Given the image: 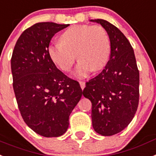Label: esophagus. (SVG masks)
Segmentation results:
<instances>
[{"label": "esophagus", "instance_id": "obj_1", "mask_svg": "<svg viewBox=\"0 0 156 156\" xmlns=\"http://www.w3.org/2000/svg\"><path fill=\"white\" fill-rule=\"evenodd\" d=\"M79 84H80V86H81V88H82V90H83V89L85 88V86H86V82H79Z\"/></svg>", "mask_w": 156, "mask_h": 156}]
</instances>
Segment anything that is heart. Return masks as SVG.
Returning <instances> with one entry per match:
<instances>
[{"label":"heart","mask_w":156,"mask_h":156,"mask_svg":"<svg viewBox=\"0 0 156 156\" xmlns=\"http://www.w3.org/2000/svg\"><path fill=\"white\" fill-rule=\"evenodd\" d=\"M61 42L48 47L50 58L63 71H70L79 58L73 75L83 78L93 70H101L108 62L111 53L110 40L101 26L79 24L69 27L60 36Z\"/></svg>","instance_id":"1"}]
</instances>
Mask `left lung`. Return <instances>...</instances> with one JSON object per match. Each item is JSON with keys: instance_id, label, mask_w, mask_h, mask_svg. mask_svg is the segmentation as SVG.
<instances>
[{"instance_id": "left-lung-1", "label": "left lung", "mask_w": 156, "mask_h": 156, "mask_svg": "<svg viewBox=\"0 0 156 156\" xmlns=\"http://www.w3.org/2000/svg\"><path fill=\"white\" fill-rule=\"evenodd\" d=\"M90 21L100 23L106 31L111 53L102 71L86 83L83 95L92 103L94 131L109 136L124 130L136 114L140 74L134 51L125 35L107 20Z\"/></svg>"}]
</instances>
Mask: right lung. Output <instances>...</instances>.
Returning a JSON list of instances; mask_svg holds the SVG:
<instances>
[{"label":"right lung","instance_id":"obj_1","mask_svg":"<svg viewBox=\"0 0 156 156\" xmlns=\"http://www.w3.org/2000/svg\"><path fill=\"white\" fill-rule=\"evenodd\" d=\"M69 24L41 22L18 39L11 59L13 90L20 114L30 129L44 137H58L82 96L77 81L56 67L48 54L51 38Z\"/></svg>","mask_w":156,"mask_h":156}]
</instances>
